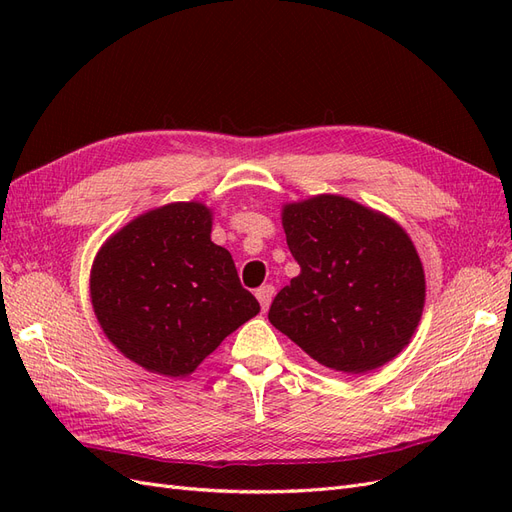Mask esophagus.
Segmentation results:
<instances>
[{
  "label": "esophagus",
  "instance_id": "esophagus-1",
  "mask_svg": "<svg viewBox=\"0 0 512 512\" xmlns=\"http://www.w3.org/2000/svg\"><path fill=\"white\" fill-rule=\"evenodd\" d=\"M273 294H275V286L273 284H265V286H260L256 290V299L260 301L262 312H267V309H269V305L273 301Z\"/></svg>",
  "mask_w": 512,
  "mask_h": 512
}]
</instances>
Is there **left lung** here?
Returning <instances> with one entry per match:
<instances>
[{"instance_id":"1","label":"left lung","mask_w":512,"mask_h":512,"mask_svg":"<svg viewBox=\"0 0 512 512\" xmlns=\"http://www.w3.org/2000/svg\"><path fill=\"white\" fill-rule=\"evenodd\" d=\"M282 226L301 273L273 299V327L348 376L395 359L425 305L423 265L406 230L335 194L284 205Z\"/></svg>"}]
</instances>
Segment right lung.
Returning <instances> with one entry per match:
<instances>
[{"label":"right lung","instance_id":"add662e5","mask_svg":"<svg viewBox=\"0 0 512 512\" xmlns=\"http://www.w3.org/2000/svg\"><path fill=\"white\" fill-rule=\"evenodd\" d=\"M91 305L113 346L151 374L185 378L260 312L203 203L138 215L100 247Z\"/></svg>","mask_w":512,"mask_h":512}]
</instances>
